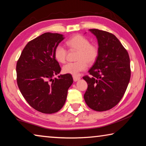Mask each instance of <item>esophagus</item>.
Here are the masks:
<instances>
[{"label": "esophagus", "mask_w": 146, "mask_h": 146, "mask_svg": "<svg viewBox=\"0 0 146 146\" xmlns=\"http://www.w3.org/2000/svg\"><path fill=\"white\" fill-rule=\"evenodd\" d=\"M73 80L75 82L77 81V80H80V78L79 77H77V76H73Z\"/></svg>", "instance_id": "esophagus-1"}]
</instances>
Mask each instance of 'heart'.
Listing matches in <instances>:
<instances>
[{
    "label": "heart",
    "mask_w": 146,
    "mask_h": 146,
    "mask_svg": "<svg viewBox=\"0 0 146 146\" xmlns=\"http://www.w3.org/2000/svg\"><path fill=\"white\" fill-rule=\"evenodd\" d=\"M66 44L70 50H78L76 56L77 61L65 64L62 68L64 73L77 76L80 72L86 69L87 63L90 65L93 64L99 56V50L98 46L90 43L89 39L81 34H76L71 37L66 41ZM67 54L68 50L62 45L59 44L55 47L54 56L59 63L66 62Z\"/></svg>",
    "instance_id": "b5f03b06"
}]
</instances>
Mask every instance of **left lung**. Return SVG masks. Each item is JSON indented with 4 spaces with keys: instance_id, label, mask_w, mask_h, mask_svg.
<instances>
[{
    "instance_id": "8db88e82",
    "label": "left lung",
    "mask_w": 146,
    "mask_h": 146,
    "mask_svg": "<svg viewBox=\"0 0 146 146\" xmlns=\"http://www.w3.org/2000/svg\"><path fill=\"white\" fill-rule=\"evenodd\" d=\"M90 31L98 39L99 54L88 71L91 77H83L88 83L84 98L90 108L101 112L111 109L123 98L131 78L130 58L114 34L98 29Z\"/></svg>"
}]
</instances>
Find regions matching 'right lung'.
I'll list each match as a JSON object with an SVG mask.
<instances>
[{
    "label": "right lung",
    "mask_w": 146,
    "mask_h": 146,
    "mask_svg": "<svg viewBox=\"0 0 146 146\" xmlns=\"http://www.w3.org/2000/svg\"><path fill=\"white\" fill-rule=\"evenodd\" d=\"M63 40V35L58 33L41 34L27 44L16 65L21 93L30 106L44 114L63 107L73 82L70 74L54 77L61 71L54 58V48Z\"/></svg>",
    "instance_id": "add662e5"
}]
</instances>
